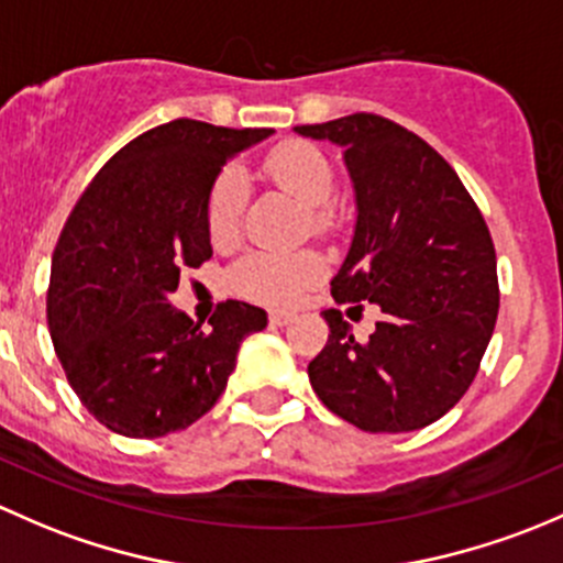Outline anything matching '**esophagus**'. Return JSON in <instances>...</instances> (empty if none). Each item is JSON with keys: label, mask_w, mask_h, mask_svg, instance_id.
<instances>
[{"label": "esophagus", "mask_w": 563, "mask_h": 563, "mask_svg": "<svg viewBox=\"0 0 563 563\" xmlns=\"http://www.w3.org/2000/svg\"><path fill=\"white\" fill-rule=\"evenodd\" d=\"M268 320L274 328H284V324H289L295 320V311H287V309H274L268 311Z\"/></svg>", "instance_id": "obj_1"}]
</instances>
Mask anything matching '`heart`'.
<instances>
[{"instance_id": "b5f03b06", "label": "heart", "mask_w": 563, "mask_h": 563, "mask_svg": "<svg viewBox=\"0 0 563 563\" xmlns=\"http://www.w3.org/2000/svg\"><path fill=\"white\" fill-rule=\"evenodd\" d=\"M263 170L271 181L311 208L314 233H328V200L335 187V173L320 146L309 141H284L271 148L263 159ZM243 211V181L239 170L219 173L206 202L208 239L217 246H230L239 239ZM324 274V260L317 252H249L230 271V287L241 298L265 306H284L298 300L311 284Z\"/></svg>"}]
</instances>
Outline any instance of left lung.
Here are the masks:
<instances>
[{
  "mask_svg": "<svg viewBox=\"0 0 563 563\" xmlns=\"http://www.w3.org/2000/svg\"><path fill=\"white\" fill-rule=\"evenodd\" d=\"M295 130L344 146L355 181V239L330 295L385 314L361 341L339 309L324 311L330 335L309 363L311 387L363 431L431 426L468 390L496 328V249L483 211L437 148L385 115Z\"/></svg>",
  "mask_w": 563,
  "mask_h": 563,
  "instance_id": "1",
  "label": "left lung"
}]
</instances>
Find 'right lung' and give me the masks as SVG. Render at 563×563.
<instances>
[{"label": "right lung", "instance_id": "obj_1", "mask_svg": "<svg viewBox=\"0 0 563 563\" xmlns=\"http://www.w3.org/2000/svg\"><path fill=\"white\" fill-rule=\"evenodd\" d=\"M271 132L167 121L110 156L69 211L48 330L75 396L110 431L156 439L192 426L228 387L241 341L268 322L222 300L202 333L167 295L211 260L206 202L228 156Z\"/></svg>", "mask_w": 563, "mask_h": 563}]
</instances>
